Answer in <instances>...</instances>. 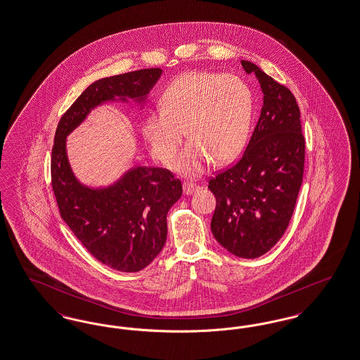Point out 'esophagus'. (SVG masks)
<instances>
[{
	"label": "esophagus",
	"instance_id": "obj_1",
	"mask_svg": "<svg viewBox=\"0 0 360 360\" xmlns=\"http://www.w3.org/2000/svg\"><path fill=\"white\" fill-rule=\"evenodd\" d=\"M198 188V185L191 182V181H185L184 182V193L185 194H193Z\"/></svg>",
	"mask_w": 360,
	"mask_h": 360
}]
</instances>
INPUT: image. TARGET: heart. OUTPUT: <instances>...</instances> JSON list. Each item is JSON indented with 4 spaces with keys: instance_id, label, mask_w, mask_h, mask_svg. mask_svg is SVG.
Returning a JSON list of instances; mask_svg holds the SVG:
<instances>
[{
    "instance_id": "b5f03b06",
    "label": "heart",
    "mask_w": 360,
    "mask_h": 360,
    "mask_svg": "<svg viewBox=\"0 0 360 360\" xmlns=\"http://www.w3.org/2000/svg\"><path fill=\"white\" fill-rule=\"evenodd\" d=\"M252 92L233 75L187 72L166 86L160 111L143 119L144 138L151 153L169 163L182 143L190 141L173 166L181 173L198 175L210 162L236 158L248 139L252 122Z\"/></svg>"
}]
</instances>
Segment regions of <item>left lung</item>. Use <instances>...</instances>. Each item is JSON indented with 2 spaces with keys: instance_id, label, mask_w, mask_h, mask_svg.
Returning <instances> with one entry per match:
<instances>
[{
  "instance_id": "8db88e82",
  "label": "left lung",
  "mask_w": 360,
  "mask_h": 360,
  "mask_svg": "<svg viewBox=\"0 0 360 360\" xmlns=\"http://www.w3.org/2000/svg\"><path fill=\"white\" fill-rule=\"evenodd\" d=\"M264 94L259 122L243 157L209 181L216 197L212 233L231 255L256 259L287 231L300 191L305 138L293 94L250 61Z\"/></svg>"
}]
</instances>
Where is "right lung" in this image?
<instances>
[{"label": "right lung", "instance_id": "1", "mask_svg": "<svg viewBox=\"0 0 360 360\" xmlns=\"http://www.w3.org/2000/svg\"><path fill=\"white\" fill-rule=\"evenodd\" d=\"M160 75V68H147L92 83L61 116L52 147L51 184L60 216L95 259L119 272H139L158 256L166 217L182 195L181 181L167 169L139 166L107 188L83 186L68 163L65 139L104 101H144Z\"/></svg>", "mask_w": 360, "mask_h": 360}]
</instances>
